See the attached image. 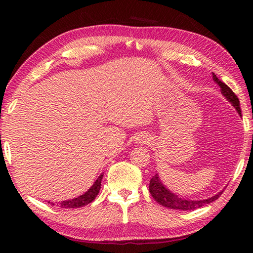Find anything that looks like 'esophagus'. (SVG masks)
Returning a JSON list of instances; mask_svg holds the SVG:
<instances>
[{"mask_svg": "<svg viewBox=\"0 0 253 253\" xmlns=\"http://www.w3.org/2000/svg\"><path fill=\"white\" fill-rule=\"evenodd\" d=\"M136 142L138 144H146V143L149 142V138H148L147 135H139L136 138Z\"/></svg>", "mask_w": 253, "mask_h": 253, "instance_id": "obj_1", "label": "esophagus"}]
</instances>
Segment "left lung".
Listing matches in <instances>:
<instances>
[{
    "instance_id": "1",
    "label": "left lung",
    "mask_w": 253,
    "mask_h": 253,
    "mask_svg": "<svg viewBox=\"0 0 253 253\" xmlns=\"http://www.w3.org/2000/svg\"><path fill=\"white\" fill-rule=\"evenodd\" d=\"M213 80L219 84V87L221 88V92L225 96L226 99H228L231 104L234 106V108L237 109V111L240 115H241L239 98L232 91V89H231L228 84H225L223 81H221L214 74H213ZM149 192H151L154 200H155L157 203L163 205V207L175 209V210H183V211H188V210H195L201 207H204L205 204L212 203L213 201H215L216 199L220 198L223 191L208 200H202V201L184 200V199L178 198L177 195L170 193L168 188L163 185L162 182L160 181V178H158V175L156 174L155 176H153L151 178V181H149Z\"/></svg>"
}]
</instances>
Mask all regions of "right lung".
I'll return each mask as SVG.
<instances>
[{"label":"right lung","instance_id":"right-lung-1","mask_svg":"<svg viewBox=\"0 0 253 253\" xmlns=\"http://www.w3.org/2000/svg\"><path fill=\"white\" fill-rule=\"evenodd\" d=\"M102 176H104V174H101L100 176L97 178V181L95 182V184H93V185L90 188H89V190L85 192L84 194L79 196V198L59 202V203H57V207H60L62 209H77V208H83V207H84V205L91 203L92 201L96 199V196L98 195V193H99ZM48 203H50V201ZM50 204L54 205V203H52V202H51Z\"/></svg>","mask_w":253,"mask_h":253}]
</instances>
